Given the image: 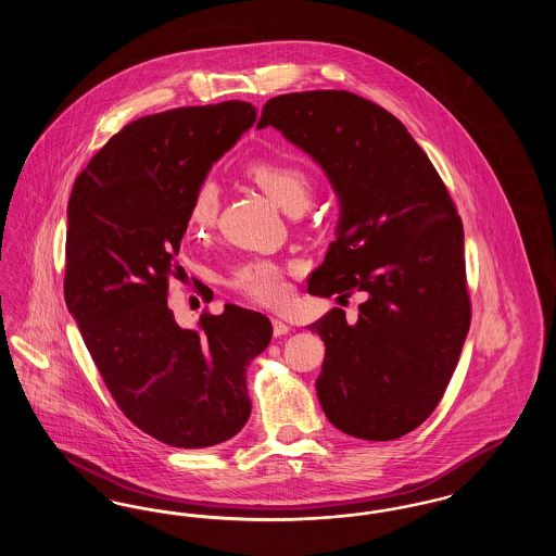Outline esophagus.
<instances>
[{
  "label": "esophagus",
  "mask_w": 556,
  "mask_h": 556,
  "mask_svg": "<svg viewBox=\"0 0 556 556\" xmlns=\"http://www.w3.org/2000/svg\"><path fill=\"white\" fill-rule=\"evenodd\" d=\"M273 333L275 338H281V336H288L290 333V325L281 318H273Z\"/></svg>",
  "instance_id": "34e87169"
}]
</instances>
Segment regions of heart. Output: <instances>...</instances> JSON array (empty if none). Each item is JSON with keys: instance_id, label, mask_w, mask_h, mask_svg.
Instances as JSON below:
<instances>
[{"instance_id": "obj_1", "label": "heart", "mask_w": 556, "mask_h": 556, "mask_svg": "<svg viewBox=\"0 0 556 556\" xmlns=\"http://www.w3.org/2000/svg\"><path fill=\"white\" fill-rule=\"evenodd\" d=\"M245 177H250L266 195L281 206L283 211L302 212L315 191L313 175L298 162L283 159L252 160L243 168ZM218 216V189L212 181H204L195 189L193 200L189 204V229L198 236L208 233ZM229 283L243 295L263 302L279 304L288 295V281L279 266L270 261H248L233 270Z\"/></svg>"}]
</instances>
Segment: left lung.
<instances>
[{"label":"left lung","mask_w":556,"mask_h":556,"mask_svg":"<svg viewBox=\"0 0 556 556\" xmlns=\"http://www.w3.org/2000/svg\"><path fill=\"white\" fill-rule=\"evenodd\" d=\"M273 125L317 160L340 195L338 239L308 291H363L358 320L329 311L317 394L348 435L388 442L435 410L471 325L463 223L421 146L386 108L338 89L270 98Z\"/></svg>","instance_id":"obj_1"}]
</instances>
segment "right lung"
I'll return each instance as SVG.
<instances>
[{"mask_svg": "<svg viewBox=\"0 0 556 556\" xmlns=\"http://www.w3.org/2000/svg\"><path fill=\"white\" fill-rule=\"evenodd\" d=\"M254 121L239 100L141 116L89 160L68 202L66 306L123 415L175 448H208L245 425V370L273 336L265 315L236 304L202 313L198 329L168 308L193 193Z\"/></svg>", "mask_w": 556, "mask_h": 556, "instance_id": "obj_1", "label": "right lung"}]
</instances>
